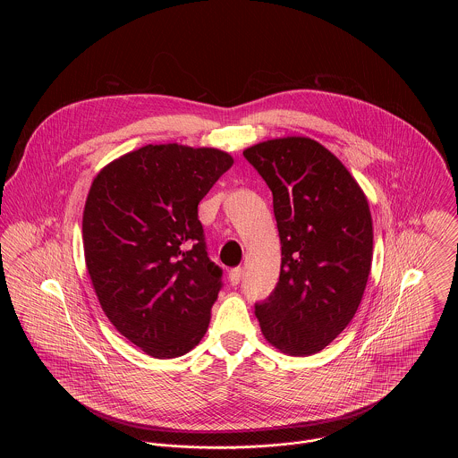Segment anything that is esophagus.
<instances>
[{
	"label": "esophagus",
	"instance_id": "34e87169",
	"mask_svg": "<svg viewBox=\"0 0 458 458\" xmlns=\"http://www.w3.org/2000/svg\"><path fill=\"white\" fill-rule=\"evenodd\" d=\"M240 280H242V267H233V269L229 271V282H231L233 285H238Z\"/></svg>",
	"mask_w": 458,
	"mask_h": 458
}]
</instances>
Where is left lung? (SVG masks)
Here are the masks:
<instances>
[{"label": "left lung", "instance_id": "1", "mask_svg": "<svg viewBox=\"0 0 458 458\" xmlns=\"http://www.w3.org/2000/svg\"><path fill=\"white\" fill-rule=\"evenodd\" d=\"M243 155L273 194L282 245L276 287L256 303V318L282 352L316 354L361 303L374 245L369 200L345 165L314 139H271Z\"/></svg>", "mask_w": 458, "mask_h": 458}]
</instances>
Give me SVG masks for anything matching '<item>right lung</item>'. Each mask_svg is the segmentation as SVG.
I'll use <instances>...</instances> for the list:
<instances>
[{"label":"right lung","instance_id":"right-lung-1","mask_svg":"<svg viewBox=\"0 0 458 458\" xmlns=\"http://www.w3.org/2000/svg\"><path fill=\"white\" fill-rule=\"evenodd\" d=\"M215 148L148 144L107 164L82 213L86 267L107 319L153 358L204 336L222 287L197 204L233 165Z\"/></svg>","mask_w":458,"mask_h":458}]
</instances>
